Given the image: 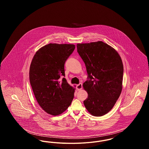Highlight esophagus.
<instances>
[{
	"instance_id": "esophagus-1",
	"label": "esophagus",
	"mask_w": 149,
	"mask_h": 149,
	"mask_svg": "<svg viewBox=\"0 0 149 149\" xmlns=\"http://www.w3.org/2000/svg\"><path fill=\"white\" fill-rule=\"evenodd\" d=\"M82 87H83V85H82L81 83H79V84L77 85V89L78 91L81 90L82 89Z\"/></svg>"
}]
</instances>
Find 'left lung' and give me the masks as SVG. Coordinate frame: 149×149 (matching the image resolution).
<instances>
[{"label":"left lung","instance_id":"obj_1","mask_svg":"<svg viewBox=\"0 0 149 149\" xmlns=\"http://www.w3.org/2000/svg\"><path fill=\"white\" fill-rule=\"evenodd\" d=\"M77 46L88 73L83 87L88 95L84 104L91 114L102 116L112 109L122 92L121 58L113 48L102 41L78 43Z\"/></svg>","mask_w":149,"mask_h":149}]
</instances>
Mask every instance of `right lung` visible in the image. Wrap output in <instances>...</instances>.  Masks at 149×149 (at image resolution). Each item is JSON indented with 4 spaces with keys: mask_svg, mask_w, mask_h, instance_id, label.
I'll list each match as a JSON object with an SVG mask.
<instances>
[{
    "mask_svg": "<svg viewBox=\"0 0 149 149\" xmlns=\"http://www.w3.org/2000/svg\"><path fill=\"white\" fill-rule=\"evenodd\" d=\"M71 44L49 43L38 50L29 69V81L36 99L53 116L63 113L71 104L75 89L65 78L64 65L75 50Z\"/></svg>",
    "mask_w": 149,
    "mask_h": 149,
    "instance_id": "right-lung-1",
    "label": "right lung"
}]
</instances>
